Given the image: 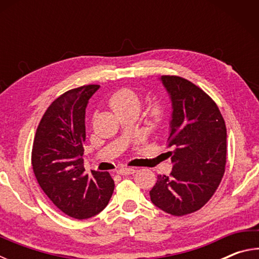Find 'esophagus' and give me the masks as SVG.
I'll use <instances>...</instances> for the list:
<instances>
[{
  "label": "esophagus",
  "instance_id": "1",
  "mask_svg": "<svg viewBox=\"0 0 259 259\" xmlns=\"http://www.w3.org/2000/svg\"><path fill=\"white\" fill-rule=\"evenodd\" d=\"M116 172L117 175H121V176H129V175L135 174L136 170L133 168H120Z\"/></svg>",
  "mask_w": 259,
  "mask_h": 259
}]
</instances>
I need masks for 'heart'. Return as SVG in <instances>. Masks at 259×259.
Instances as JSON below:
<instances>
[{
  "instance_id": "b5f03b06",
  "label": "heart",
  "mask_w": 259,
  "mask_h": 259,
  "mask_svg": "<svg viewBox=\"0 0 259 259\" xmlns=\"http://www.w3.org/2000/svg\"><path fill=\"white\" fill-rule=\"evenodd\" d=\"M140 104H142V97L133 88H120L109 97V106L119 115L129 112L137 114ZM162 117H163V107L159 102H153L148 105L145 112V119L148 124L156 125L162 121Z\"/></svg>"
}]
</instances>
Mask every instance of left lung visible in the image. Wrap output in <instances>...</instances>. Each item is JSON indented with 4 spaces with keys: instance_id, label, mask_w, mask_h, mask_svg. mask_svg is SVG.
I'll use <instances>...</instances> for the list:
<instances>
[{
    "instance_id": "obj_1",
    "label": "left lung",
    "mask_w": 259,
    "mask_h": 259,
    "mask_svg": "<svg viewBox=\"0 0 259 259\" xmlns=\"http://www.w3.org/2000/svg\"><path fill=\"white\" fill-rule=\"evenodd\" d=\"M172 100L171 131L166 153L169 176L157 175L150 192L157 208L172 216L195 212L211 199L226 165V124L214 100L186 78L162 75Z\"/></svg>"
}]
</instances>
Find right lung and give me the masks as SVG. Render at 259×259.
Returning <instances> with one entry per match:
<instances>
[{
    "label": "right lung",
    "instance_id": "right-lung-1",
    "mask_svg": "<svg viewBox=\"0 0 259 259\" xmlns=\"http://www.w3.org/2000/svg\"><path fill=\"white\" fill-rule=\"evenodd\" d=\"M99 89L88 84L60 95L43 114L35 133L32 166L42 191L60 211L88 219L108 204L114 181L108 172L84 174L85 107Z\"/></svg>",
    "mask_w": 259,
    "mask_h": 259
}]
</instances>
